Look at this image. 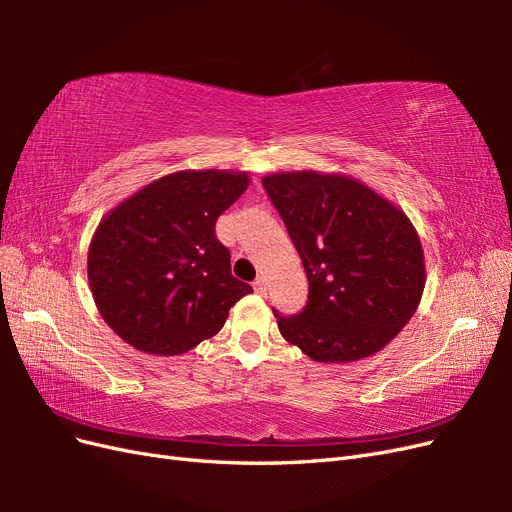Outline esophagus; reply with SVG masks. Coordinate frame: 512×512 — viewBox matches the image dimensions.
Masks as SVG:
<instances>
[{
  "mask_svg": "<svg viewBox=\"0 0 512 512\" xmlns=\"http://www.w3.org/2000/svg\"><path fill=\"white\" fill-rule=\"evenodd\" d=\"M254 290L258 292V294H267V280H265V277H256V280H254Z\"/></svg>",
  "mask_w": 512,
  "mask_h": 512,
  "instance_id": "obj_1",
  "label": "esophagus"
}]
</instances>
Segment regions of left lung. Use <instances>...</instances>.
<instances>
[{
  "instance_id": "1",
  "label": "left lung",
  "mask_w": 512,
  "mask_h": 512,
  "mask_svg": "<svg viewBox=\"0 0 512 512\" xmlns=\"http://www.w3.org/2000/svg\"><path fill=\"white\" fill-rule=\"evenodd\" d=\"M307 273L301 314L277 327L318 363L380 352L425 290V254L408 215L363 181L318 170L262 177Z\"/></svg>"
}]
</instances>
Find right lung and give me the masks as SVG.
Returning a JSON list of instances; mask_svg holds the SVG:
<instances>
[{"mask_svg":"<svg viewBox=\"0 0 512 512\" xmlns=\"http://www.w3.org/2000/svg\"><path fill=\"white\" fill-rule=\"evenodd\" d=\"M243 170H177L108 211L87 252L100 316L132 348L175 356L218 333L252 286L230 273L215 222L247 190Z\"/></svg>","mask_w":512,"mask_h":512,"instance_id":"obj_1","label":"right lung"}]
</instances>
